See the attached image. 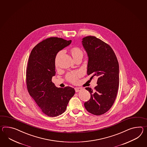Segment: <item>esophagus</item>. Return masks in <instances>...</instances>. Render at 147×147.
Segmentation results:
<instances>
[{"mask_svg": "<svg viewBox=\"0 0 147 147\" xmlns=\"http://www.w3.org/2000/svg\"><path fill=\"white\" fill-rule=\"evenodd\" d=\"M82 90V88H75V91L76 92H80V91H81Z\"/></svg>", "mask_w": 147, "mask_h": 147, "instance_id": "1", "label": "esophagus"}]
</instances>
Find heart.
Returning <instances> with one entry per match:
<instances>
[{"label": "heart", "mask_w": 147, "mask_h": 147, "mask_svg": "<svg viewBox=\"0 0 147 147\" xmlns=\"http://www.w3.org/2000/svg\"><path fill=\"white\" fill-rule=\"evenodd\" d=\"M69 52L72 55L73 59L76 61L79 59H81L83 56V51L79 47H73L70 48ZM63 54V51L61 50L58 51L55 58V65L56 67H58L59 65V61L61 55ZM82 76V73L80 71H76L74 72L69 73L66 75V79L69 82L73 84L77 83L79 79Z\"/></svg>", "instance_id": "1"}]
</instances>
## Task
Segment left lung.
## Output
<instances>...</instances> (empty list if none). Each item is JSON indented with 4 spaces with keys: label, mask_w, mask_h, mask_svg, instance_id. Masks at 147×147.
Returning <instances> with one entry per match:
<instances>
[{
    "label": "left lung",
    "mask_w": 147,
    "mask_h": 147,
    "mask_svg": "<svg viewBox=\"0 0 147 147\" xmlns=\"http://www.w3.org/2000/svg\"><path fill=\"white\" fill-rule=\"evenodd\" d=\"M82 44L89 57L87 74L90 79L97 78L94 89L86 88L91 97L84 105L94 115L108 111L114 103L119 86V65L111 47L94 36L83 38Z\"/></svg>",
    "instance_id": "left-lung-1"
}]
</instances>
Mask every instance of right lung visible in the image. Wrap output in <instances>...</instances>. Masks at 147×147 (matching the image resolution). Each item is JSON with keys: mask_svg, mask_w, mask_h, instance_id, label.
I'll return each instance as SVG.
<instances>
[{"mask_svg": "<svg viewBox=\"0 0 147 147\" xmlns=\"http://www.w3.org/2000/svg\"><path fill=\"white\" fill-rule=\"evenodd\" d=\"M71 42L58 37L48 38L37 44L29 56L26 72L28 91L41 111L49 117L63 114L75 93L74 89L57 88L51 81L56 74V54Z\"/></svg>", "mask_w": 147, "mask_h": 147, "instance_id": "right-lung-1", "label": "right lung"}]
</instances>
